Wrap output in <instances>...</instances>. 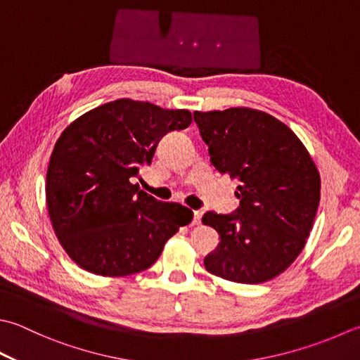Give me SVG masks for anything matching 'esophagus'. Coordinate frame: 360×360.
I'll list each match as a JSON object with an SVG mask.
<instances>
[{
    "label": "esophagus",
    "instance_id": "esophagus-1",
    "mask_svg": "<svg viewBox=\"0 0 360 360\" xmlns=\"http://www.w3.org/2000/svg\"><path fill=\"white\" fill-rule=\"evenodd\" d=\"M201 217H202L201 210H195V212H193V221H192L193 226H196V224L201 223Z\"/></svg>",
    "mask_w": 360,
    "mask_h": 360
}]
</instances>
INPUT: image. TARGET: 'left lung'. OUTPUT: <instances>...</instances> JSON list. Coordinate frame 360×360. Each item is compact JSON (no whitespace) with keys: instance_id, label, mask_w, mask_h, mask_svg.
<instances>
[{"instance_id":"1","label":"left lung","mask_w":360,"mask_h":360,"mask_svg":"<svg viewBox=\"0 0 360 360\" xmlns=\"http://www.w3.org/2000/svg\"><path fill=\"white\" fill-rule=\"evenodd\" d=\"M220 174L237 179L240 206L202 223L220 234L204 257L209 273L240 284L276 278L300 256L320 202V173L287 124L250 108L193 112Z\"/></svg>"}]
</instances>
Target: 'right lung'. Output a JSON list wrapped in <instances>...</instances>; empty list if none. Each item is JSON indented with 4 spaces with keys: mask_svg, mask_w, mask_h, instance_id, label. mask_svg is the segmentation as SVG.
Wrapping results in <instances>:
<instances>
[{
    "mask_svg": "<svg viewBox=\"0 0 360 360\" xmlns=\"http://www.w3.org/2000/svg\"><path fill=\"white\" fill-rule=\"evenodd\" d=\"M190 123L187 109L122 98L63 129L46 172V206L60 245L81 269L100 276L143 271L192 221L188 207L158 201L132 184L159 140Z\"/></svg>",
    "mask_w": 360,
    "mask_h": 360,
    "instance_id": "obj_1",
    "label": "right lung"
}]
</instances>
